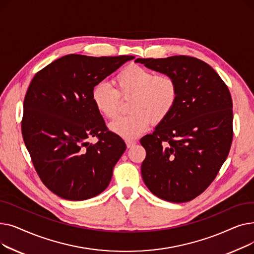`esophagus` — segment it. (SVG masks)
Returning a JSON list of instances; mask_svg holds the SVG:
<instances>
[{
  "label": "esophagus",
  "instance_id": "34e87169",
  "mask_svg": "<svg viewBox=\"0 0 254 254\" xmlns=\"http://www.w3.org/2000/svg\"><path fill=\"white\" fill-rule=\"evenodd\" d=\"M126 143H127V148H130V147H132V146H134L137 142H136V140H126Z\"/></svg>",
  "mask_w": 254,
  "mask_h": 254
}]
</instances>
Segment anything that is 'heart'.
I'll return each instance as SVG.
<instances>
[{"label":"heart","mask_w":254,"mask_h":254,"mask_svg":"<svg viewBox=\"0 0 254 254\" xmlns=\"http://www.w3.org/2000/svg\"><path fill=\"white\" fill-rule=\"evenodd\" d=\"M116 90L104 81L92 88L91 99L104 117H117L123 100L130 99V114L110 125L112 131L126 139H132L147 129L150 124L158 125L172 113L178 100V82L169 74H158L138 64L126 66L114 77Z\"/></svg>","instance_id":"heart-1"}]
</instances>
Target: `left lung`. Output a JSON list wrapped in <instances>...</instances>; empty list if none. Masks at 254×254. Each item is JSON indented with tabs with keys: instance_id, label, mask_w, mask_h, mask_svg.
I'll return each mask as SVG.
<instances>
[{
	"instance_id": "obj_1",
	"label": "left lung",
	"mask_w": 254,
	"mask_h": 254,
	"mask_svg": "<svg viewBox=\"0 0 254 254\" xmlns=\"http://www.w3.org/2000/svg\"><path fill=\"white\" fill-rule=\"evenodd\" d=\"M174 77L179 87L172 113L140 142L146 150L144 183L159 198L190 202L215 179L233 141V101L215 70L186 56L137 59Z\"/></svg>"
}]
</instances>
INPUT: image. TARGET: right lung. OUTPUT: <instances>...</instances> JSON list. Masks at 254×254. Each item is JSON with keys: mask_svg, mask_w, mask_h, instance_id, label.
<instances>
[{"mask_svg": "<svg viewBox=\"0 0 254 254\" xmlns=\"http://www.w3.org/2000/svg\"><path fill=\"white\" fill-rule=\"evenodd\" d=\"M132 59L68 55L33 78L23 101L21 132L40 179L57 195L83 201L109 185L127 146L106 127L91 91ZM91 136L98 142L88 143Z\"/></svg>", "mask_w": 254, "mask_h": 254, "instance_id": "add662e5", "label": "right lung"}]
</instances>
